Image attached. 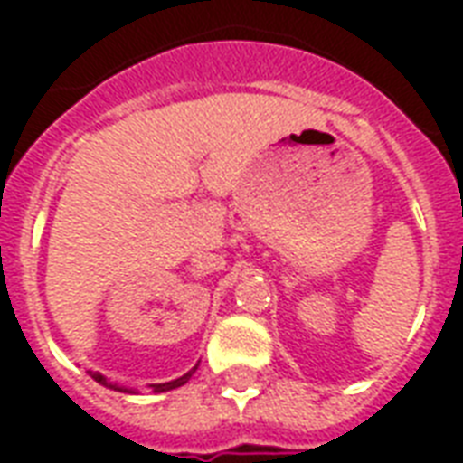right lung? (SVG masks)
<instances>
[{"label":"right lung","mask_w":463,"mask_h":463,"mask_svg":"<svg viewBox=\"0 0 463 463\" xmlns=\"http://www.w3.org/2000/svg\"><path fill=\"white\" fill-rule=\"evenodd\" d=\"M195 369H198V364H195V367H193L191 372H185L183 377L171 379V382H163V384H153V389H156V392H171V389L183 387V384H185V382H188V379L193 377V372H195ZM94 379H96V382H99V384H104V387L116 389V392H131V389H123V387H116V384H109V382H106L104 374H94Z\"/></svg>","instance_id":"obj_1"}]
</instances>
